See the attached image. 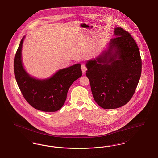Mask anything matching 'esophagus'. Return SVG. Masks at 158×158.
<instances>
[{
    "label": "esophagus",
    "instance_id": "34e87169",
    "mask_svg": "<svg viewBox=\"0 0 158 158\" xmlns=\"http://www.w3.org/2000/svg\"><path fill=\"white\" fill-rule=\"evenodd\" d=\"M81 69H82L83 73H85L86 71L87 70V68L86 67V66H85V64H82V65L81 66Z\"/></svg>",
    "mask_w": 158,
    "mask_h": 158
}]
</instances>
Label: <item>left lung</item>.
I'll return each mask as SVG.
<instances>
[{"label":"left lung","mask_w":158,"mask_h":158,"mask_svg":"<svg viewBox=\"0 0 158 158\" xmlns=\"http://www.w3.org/2000/svg\"><path fill=\"white\" fill-rule=\"evenodd\" d=\"M107 49L88 60L86 75L95 102L104 109L126 104L133 97L142 73L139 49L131 35L120 27Z\"/></svg>","instance_id":"obj_1"}]
</instances>
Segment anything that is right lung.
<instances>
[{"mask_svg":"<svg viewBox=\"0 0 158 158\" xmlns=\"http://www.w3.org/2000/svg\"><path fill=\"white\" fill-rule=\"evenodd\" d=\"M25 38H22L14 59L16 82L23 97L32 107L44 112L57 111L64 105L72 84L82 75L81 64L77 63L60 69L47 79L34 77L23 65L22 48Z\"/></svg>","mask_w":158,"mask_h":158,"instance_id":"1","label":"right lung"}]
</instances>
